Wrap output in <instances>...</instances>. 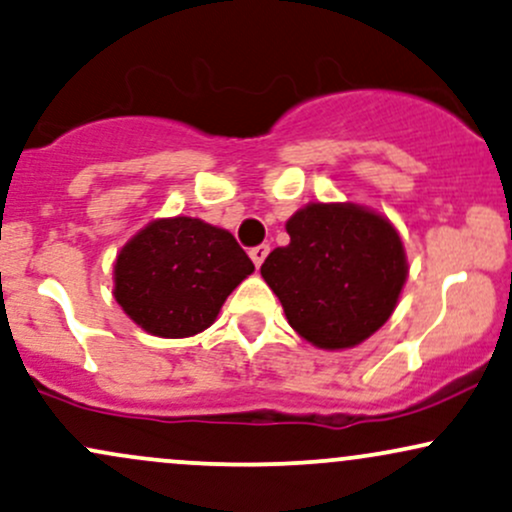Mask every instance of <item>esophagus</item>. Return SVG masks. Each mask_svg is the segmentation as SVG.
<instances>
[{"label":"esophagus","mask_w":512,"mask_h":512,"mask_svg":"<svg viewBox=\"0 0 512 512\" xmlns=\"http://www.w3.org/2000/svg\"><path fill=\"white\" fill-rule=\"evenodd\" d=\"M267 255H269V245H255V248L250 250V260L255 262V267H260Z\"/></svg>","instance_id":"obj_1"}]
</instances>
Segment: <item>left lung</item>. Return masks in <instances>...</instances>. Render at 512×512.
<instances>
[{"label": "left lung", "mask_w": 512, "mask_h": 512, "mask_svg": "<svg viewBox=\"0 0 512 512\" xmlns=\"http://www.w3.org/2000/svg\"><path fill=\"white\" fill-rule=\"evenodd\" d=\"M291 243L262 264L289 325L317 349L366 342L395 313L409 264L390 219L351 202H310L286 221Z\"/></svg>", "instance_id": "obj_1"}]
</instances>
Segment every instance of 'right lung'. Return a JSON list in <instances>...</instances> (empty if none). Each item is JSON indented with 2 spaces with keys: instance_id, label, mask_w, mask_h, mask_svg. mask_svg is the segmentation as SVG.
Here are the masks:
<instances>
[{
  "instance_id": "add662e5",
  "label": "right lung",
  "mask_w": 512,
  "mask_h": 512,
  "mask_svg": "<svg viewBox=\"0 0 512 512\" xmlns=\"http://www.w3.org/2000/svg\"><path fill=\"white\" fill-rule=\"evenodd\" d=\"M255 264L226 228L192 216L156 219L117 252L113 296L154 337H192L214 325L221 305Z\"/></svg>"
}]
</instances>
